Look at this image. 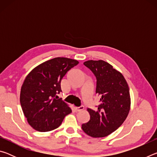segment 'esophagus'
Segmentation results:
<instances>
[{
  "mask_svg": "<svg viewBox=\"0 0 157 157\" xmlns=\"http://www.w3.org/2000/svg\"><path fill=\"white\" fill-rule=\"evenodd\" d=\"M75 110L77 111H82L84 109V107L83 106H80V107H75Z\"/></svg>",
  "mask_w": 157,
  "mask_h": 157,
  "instance_id": "esophagus-1",
  "label": "esophagus"
}]
</instances>
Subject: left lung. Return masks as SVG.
<instances>
[{
	"label": "left lung",
	"instance_id": "left-lung-1",
	"mask_svg": "<svg viewBox=\"0 0 157 157\" xmlns=\"http://www.w3.org/2000/svg\"><path fill=\"white\" fill-rule=\"evenodd\" d=\"M84 66L96 77L95 93L99 97L97 110L87 109L90 120L82 124L89 136L102 138L115 132L125 121L131 105L129 89L121 72L103 60H89Z\"/></svg>",
	"mask_w": 157,
	"mask_h": 157
}]
</instances>
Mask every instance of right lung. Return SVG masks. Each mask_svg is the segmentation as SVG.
<instances>
[{
    "label": "right lung",
    "mask_w": 157,
    "mask_h": 157,
    "mask_svg": "<svg viewBox=\"0 0 157 157\" xmlns=\"http://www.w3.org/2000/svg\"><path fill=\"white\" fill-rule=\"evenodd\" d=\"M78 61L66 57L48 60L33 69L21 89L20 102L30 125L36 131L57 129L66 116L72 112L57 94L62 91L61 81Z\"/></svg>",
    "instance_id": "1"
}]
</instances>
